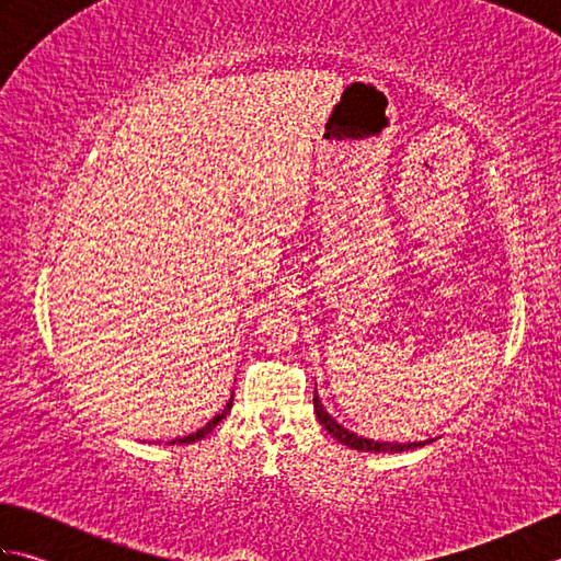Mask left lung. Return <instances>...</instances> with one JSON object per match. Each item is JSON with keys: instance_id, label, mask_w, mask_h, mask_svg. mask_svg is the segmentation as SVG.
<instances>
[{"instance_id": "8db88e82", "label": "left lung", "mask_w": 561, "mask_h": 561, "mask_svg": "<svg viewBox=\"0 0 561 561\" xmlns=\"http://www.w3.org/2000/svg\"><path fill=\"white\" fill-rule=\"evenodd\" d=\"M313 410H316L318 422L328 428V434H332V436H335V438L340 440V444L350 446V448H354V450H366V453H368V450H371V453H402V450H412V448H420V446L426 444V440H420V444H380V440H371V438L356 436V434L347 432V428H344V426H340L335 420H332V416L325 412L323 402L318 400V392H316V390H313Z\"/></svg>"}]
</instances>
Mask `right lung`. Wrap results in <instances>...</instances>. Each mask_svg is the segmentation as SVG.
Here are the masks:
<instances>
[{
  "instance_id": "obj_1",
  "label": "right lung",
  "mask_w": 561,
  "mask_h": 561,
  "mask_svg": "<svg viewBox=\"0 0 561 561\" xmlns=\"http://www.w3.org/2000/svg\"><path fill=\"white\" fill-rule=\"evenodd\" d=\"M231 402L233 400H229V402H226V408L217 414V416H214V420L211 422H207L205 426H202V428H197V432L195 434H190V436H183V438H175V440H171V444H195V440H199V438H205L209 432H211V428L214 426H217L221 420H224V416L226 414H229L231 412Z\"/></svg>"
}]
</instances>
